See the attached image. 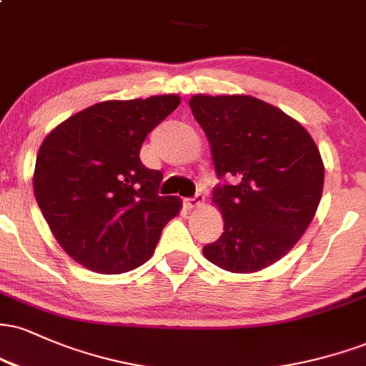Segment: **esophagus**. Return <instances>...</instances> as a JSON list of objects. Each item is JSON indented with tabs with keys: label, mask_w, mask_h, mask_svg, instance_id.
Here are the masks:
<instances>
[{
	"label": "esophagus",
	"mask_w": 366,
	"mask_h": 366,
	"mask_svg": "<svg viewBox=\"0 0 366 366\" xmlns=\"http://www.w3.org/2000/svg\"><path fill=\"white\" fill-rule=\"evenodd\" d=\"M203 201H204V196L201 194V192H197V194H194L192 197H184V207L186 208H196V207H199V204H203Z\"/></svg>",
	"instance_id": "esophagus-1"
}]
</instances>
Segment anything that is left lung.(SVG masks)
Returning a JSON list of instances; mask_svg holds the SVG:
<instances>
[{
	"instance_id": "1",
	"label": "left lung",
	"mask_w": 366,
	"mask_h": 366,
	"mask_svg": "<svg viewBox=\"0 0 366 366\" xmlns=\"http://www.w3.org/2000/svg\"><path fill=\"white\" fill-rule=\"evenodd\" d=\"M212 144L224 232L203 253L236 274L279 262L313 220L323 189L320 151L300 122L251 96L189 102Z\"/></svg>"
}]
</instances>
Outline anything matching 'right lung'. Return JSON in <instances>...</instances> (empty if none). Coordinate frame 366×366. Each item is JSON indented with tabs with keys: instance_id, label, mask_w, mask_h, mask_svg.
I'll return each mask as SVG.
<instances>
[{
	"instance_id": "obj_1",
	"label": "right lung",
	"mask_w": 366,
	"mask_h": 366,
	"mask_svg": "<svg viewBox=\"0 0 366 366\" xmlns=\"http://www.w3.org/2000/svg\"><path fill=\"white\" fill-rule=\"evenodd\" d=\"M180 98L151 96L104 102L75 113L41 144L34 194L49 229L77 263L122 274L153 254L163 227L180 209L159 196V170L142 165L146 136Z\"/></svg>"
}]
</instances>
